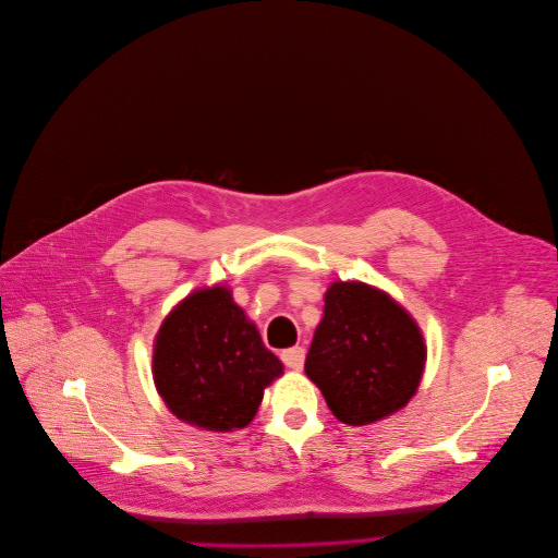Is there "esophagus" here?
I'll return each mask as SVG.
<instances>
[{
	"instance_id": "esophagus-1",
	"label": "esophagus",
	"mask_w": 558,
	"mask_h": 558,
	"mask_svg": "<svg viewBox=\"0 0 558 558\" xmlns=\"http://www.w3.org/2000/svg\"><path fill=\"white\" fill-rule=\"evenodd\" d=\"M304 359H306V352L302 348H290V350L281 352V361L290 369H302L304 367Z\"/></svg>"
}]
</instances>
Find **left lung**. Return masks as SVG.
I'll return each mask as SVG.
<instances>
[{"label": "left lung", "mask_w": 558, "mask_h": 558, "mask_svg": "<svg viewBox=\"0 0 558 558\" xmlns=\"http://www.w3.org/2000/svg\"><path fill=\"white\" fill-rule=\"evenodd\" d=\"M427 348L413 317L384 290L336 281L306 354V377L350 427L384 420L415 395Z\"/></svg>", "instance_id": "obj_1"}]
</instances>
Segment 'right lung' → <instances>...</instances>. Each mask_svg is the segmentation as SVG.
<instances>
[{"instance_id":"add662e5","label":"right lung","mask_w":558,"mask_h":558,"mask_svg":"<svg viewBox=\"0 0 558 558\" xmlns=\"http://www.w3.org/2000/svg\"><path fill=\"white\" fill-rule=\"evenodd\" d=\"M151 373L166 407L191 427L233 432L252 422L281 361L222 286L195 290L166 317Z\"/></svg>"}]
</instances>
